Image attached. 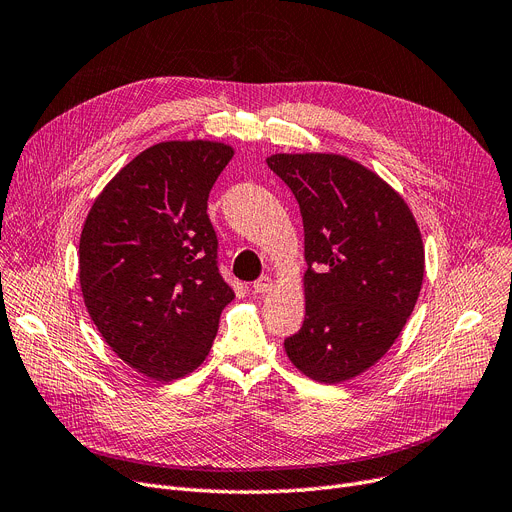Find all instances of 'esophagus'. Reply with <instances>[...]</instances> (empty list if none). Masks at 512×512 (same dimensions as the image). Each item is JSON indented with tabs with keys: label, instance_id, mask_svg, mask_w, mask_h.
Instances as JSON below:
<instances>
[{
	"label": "esophagus",
	"instance_id": "obj_1",
	"mask_svg": "<svg viewBox=\"0 0 512 512\" xmlns=\"http://www.w3.org/2000/svg\"><path fill=\"white\" fill-rule=\"evenodd\" d=\"M272 286H274V280H272L270 276H261L257 282H253V290H255L257 294L270 292V290H272Z\"/></svg>",
	"mask_w": 512,
	"mask_h": 512
}]
</instances>
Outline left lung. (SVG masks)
Masks as SVG:
<instances>
[{"mask_svg": "<svg viewBox=\"0 0 512 512\" xmlns=\"http://www.w3.org/2000/svg\"><path fill=\"white\" fill-rule=\"evenodd\" d=\"M299 201L305 228V321L288 359L324 384L386 355L415 309L423 242L398 193L357 161L330 153L267 157Z\"/></svg>", "mask_w": 512, "mask_h": 512, "instance_id": "obj_1", "label": "left lung"}]
</instances>
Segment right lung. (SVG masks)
Instances as JSON below:
<instances>
[{"mask_svg":"<svg viewBox=\"0 0 512 512\" xmlns=\"http://www.w3.org/2000/svg\"><path fill=\"white\" fill-rule=\"evenodd\" d=\"M232 155L211 141L145 149L103 188L80 234V288L93 324L153 380L197 369L234 299L207 215L211 186Z\"/></svg>","mask_w":512,"mask_h":512,"instance_id":"1","label":"right lung"}]
</instances>
